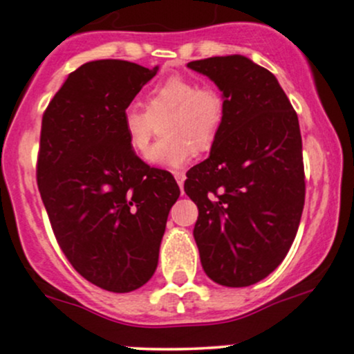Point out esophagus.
<instances>
[{
  "instance_id": "esophagus-1",
  "label": "esophagus",
  "mask_w": 354,
  "mask_h": 354,
  "mask_svg": "<svg viewBox=\"0 0 354 354\" xmlns=\"http://www.w3.org/2000/svg\"><path fill=\"white\" fill-rule=\"evenodd\" d=\"M174 177H176V180H177V184H178V187H180V191H182V187H184V180H185V174L184 172H174ZM184 192V191H182Z\"/></svg>"
}]
</instances>
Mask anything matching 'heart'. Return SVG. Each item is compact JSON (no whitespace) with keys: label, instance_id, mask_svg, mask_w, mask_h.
Segmentation results:
<instances>
[{"label":"heart","instance_id":"1","mask_svg":"<svg viewBox=\"0 0 354 354\" xmlns=\"http://www.w3.org/2000/svg\"><path fill=\"white\" fill-rule=\"evenodd\" d=\"M163 121L165 140L151 150V165L182 169L196 150H207L214 143L224 120V100L211 87H201L196 79L170 75L148 91L147 108L128 106L123 130L128 145L138 157L147 158L155 121Z\"/></svg>","mask_w":354,"mask_h":354}]
</instances>
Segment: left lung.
I'll return each mask as SVG.
<instances>
[{"label": "left lung", "mask_w": 354, "mask_h": 354, "mask_svg": "<svg viewBox=\"0 0 354 354\" xmlns=\"http://www.w3.org/2000/svg\"><path fill=\"white\" fill-rule=\"evenodd\" d=\"M223 93L211 153L184 191L197 204L194 239L204 272L224 287L268 277L297 234L306 197L297 113L272 72L245 55L187 64Z\"/></svg>", "instance_id": "8db88e82"}]
</instances>
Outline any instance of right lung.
<instances>
[{"instance_id": "obj_1", "label": "right lung", "mask_w": 354, "mask_h": 354, "mask_svg": "<svg viewBox=\"0 0 354 354\" xmlns=\"http://www.w3.org/2000/svg\"><path fill=\"white\" fill-rule=\"evenodd\" d=\"M127 60L71 72L41 120L37 180L71 265L109 292H131L157 270L176 178L150 169L127 142L123 115L157 74Z\"/></svg>"}]
</instances>
